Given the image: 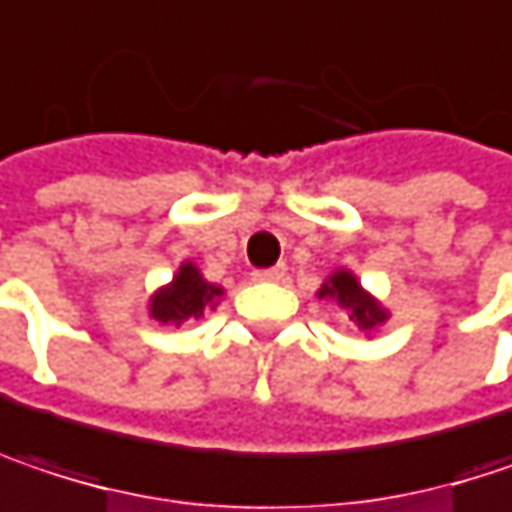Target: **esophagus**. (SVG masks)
<instances>
[{
  "mask_svg": "<svg viewBox=\"0 0 512 512\" xmlns=\"http://www.w3.org/2000/svg\"><path fill=\"white\" fill-rule=\"evenodd\" d=\"M284 275H287L284 266H272V269H257L252 278L260 284H278V281H284Z\"/></svg>",
  "mask_w": 512,
  "mask_h": 512,
  "instance_id": "1",
  "label": "esophagus"
}]
</instances>
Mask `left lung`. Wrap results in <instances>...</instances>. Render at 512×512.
I'll use <instances>...</instances> for the list:
<instances>
[{
  "label": "left lung",
  "mask_w": 512,
  "mask_h": 512,
  "mask_svg": "<svg viewBox=\"0 0 512 512\" xmlns=\"http://www.w3.org/2000/svg\"><path fill=\"white\" fill-rule=\"evenodd\" d=\"M316 296L325 299V302H334L340 310H346L349 319L354 322V328L360 334H366V337L378 334L390 319V310L384 307V302L378 296H372L351 269H334L322 281Z\"/></svg>",
  "instance_id": "1"
}]
</instances>
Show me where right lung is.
<instances>
[{
  "instance_id": "add662e5",
  "label": "right lung",
  "mask_w": 512,
  "mask_h": 512,
  "mask_svg": "<svg viewBox=\"0 0 512 512\" xmlns=\"http://www.w3.org/2000/svg\"><path fill=\"white\" fill-rule=\"evenodd\" d=\"M222 296H225V290L219 284L208 281L193 260H184L178 266V272L172 275V281L149 296L146 310H149V319L181 328L184 322L205 316V310H216Z\"/></svg>"
}]
</instances>
